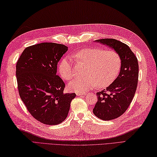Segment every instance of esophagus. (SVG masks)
I'll return each mask as SVG.
<instances>
[{
    "label": "esophagus",
    "instance_id": "34e87169",
    "mask_svg": "<svg viewBox=\"0 0 157 157\" xmlns=\"http://www.w3.org/2000/svg\"><path fill=\"white\" fill-rule=\"evenodd\" d=\"M86 93H76V95L77 96H82V95H85Z\"/></svg>",
    "mask_w": 157,
    "mask_h": 157
}]
</instances>
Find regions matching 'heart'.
<instances>
[{
	"mask_svg": "<svg viewBox=\"0 0 157 157\" xmlns=\"http://www.w3.org/2000/svg\"><path fill=\"white\" fill-rule=\"evenodd\" d=\"M72 57L78 62L86 64V76L74 78L68 88L76 93H85L97 86L104 88L110 85L117 78L121 67L119 55L114 51L101 48H89L75 52ZM59 73L63 79L70 81L73 76L71 60L65 57L60 61Z\"/></svg>",
	"mask_w": 157,
	"mask_h": 157,
	"instance_id": "heart-1",
	"label": "heart"
}]
</instances>
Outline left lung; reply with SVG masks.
Returning <instances> with one entry per match:
<instances>
[{
  "label": "left lung",
  "mask_w": 157,
  "mask_h": 157,
  "mask_svg": "<svg viewBox=\"0 0 157 157\" xmlns=\"http://www.w3.org/2000/svg\"><path fill=\"white\" fill-rule=\"evenodd\" d=\"M95 42L113 48L121 59L119 75L106 89L97 93L98 101L93 109L98 118L110 121L121 117L131 105L138 84V60L128 46L119 40L102 39Z\"/></svg>",
  "instance_id": "obj_1"
}]
</instances>
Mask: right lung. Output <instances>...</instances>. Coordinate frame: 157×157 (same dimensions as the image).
<instances>
[{
  "label": "right lung",
  "instance_id": "add662e5",
  "mask_svg": "<svg viewBox=\"0 0 157 157\" xmlns=\"http://www.w3.org/2000/svg\"><path fill=\"white\" fill-rule=\"evenodd\" d=\"M67 46L43 43L26 47L17 63L19 95L30 114L40 123L56 125L67 117L75 93H64L65 84L56 75Z\"/></svg>",
  "mask_w": 157,
  "mask_h": 157
}]
</instances>
